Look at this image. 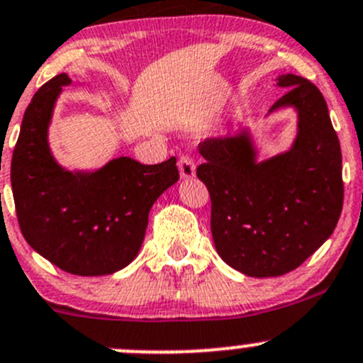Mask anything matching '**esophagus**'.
I'll return each mask as SVG.
<instances>
[{"label":"esophagus","mask_w":363,"mask_h":363,"mask_svg":"<svg viewBox=\"0 0 363 363\" xmlns=\"http://www.w3.org/2000/svg\"><path fill=\"white\" fill-rule=\"evenodd\" d=\"M179 172H181L182 179H191L195 175V161L189 155L179 156Z\"/></svg>","instance_id":"1"}]
</instances>
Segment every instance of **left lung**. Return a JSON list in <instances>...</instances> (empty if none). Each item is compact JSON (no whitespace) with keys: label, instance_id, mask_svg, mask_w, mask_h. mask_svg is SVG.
Returning <instances> with one entry per match:
<instances>
[{"label":"left lung","instance_id":"obj_1","mask_svg":"<svg viewBox=\"0 0 363 363\" xmlns=\"http://www.w3.org/2000/svg\"><path fill=\"white\" fill-rule=\"evenodd\" d=\"M298 135L284 155L255 161L247 133L208 138L196 175L211 195V230L219 256L239 272L276 277L302 265L334 232L344 202L342 156L327 101L303 77L281 75Z\"/></svg>","mask_w":363,"mask_h":363}]
</instances>
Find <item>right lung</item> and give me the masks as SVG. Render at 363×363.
<instances>
[{
  "instance_id": "right-lung-1",
  "label": "right lung",
  "mask_w": 363,
  "mask_h": 363,
  "mask_svg": "<svg viewBox=\"0 0 363 363\" xmlns=\"http://www.w3.org/2000/svg\"><path fill=\"white\" fill-rule=\"evenodd\" d=\"M60 73L43 84L24 112L10 181L17 221L29 246L75 276H105L137 256L149 211L179 181L175 158L142 164L116 158L93 174H72L56 163L47 128L61 86Z\"/></svg>"
}]
</instances>
